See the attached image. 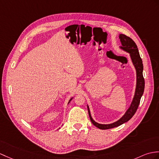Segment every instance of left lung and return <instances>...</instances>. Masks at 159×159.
<instances>
[{
  "mask_svg": "<svg viewBox=\"0 0 159 159\" xmlns=\"http://www.w3.org/2000/svg\"><path fill=\"white\" fill-rule=\"evenodd\" d=\"M119 37L121 43V46L119 47L120 49L129 53L132 63L135 68L136 87L135 93L131 104L129 107V108L127 110V111L124 114V115L117 121L114 122V123L110 124H100L95 122L91 115L90 110L89 108V106L87 105L89 115L91 123L95 127L100 129H108L119 127L122 124L129 120L135 114L136 110H137L139 104L140 99H141V98L143 93V91H144L145 82L143 76V64L142 59L140 57L138 47L134 40L126 35L120 34Z\"/></svg>",
  "mask_w": 159,
  "mask_h": 159,
  "instance_id": "8db88e82",
  "label": "left lung"
}]
</instances>
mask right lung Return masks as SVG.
I'll return each instance as SVG.
<instances>
[{
    "label": "right lung",
    "mask_w": 159,
    "mask_h": 159,
    "mask_svg": "<svg viewBox=\"0 0 159 159\" xmlns=\"http://www.w3.org/2000/svg\"><path fill=\"white\" fill-rule=\"evenodd\" d=\"M72 99H73V98H71L70 99V100H69V102H68V104H69V103H70V101L72 100Z\"/></svg>",
    "instance_id": "add662e5"
}]
</instances>
